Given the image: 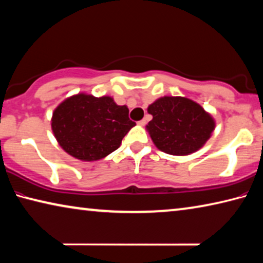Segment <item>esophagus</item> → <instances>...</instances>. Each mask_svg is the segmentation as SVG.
Wrapping results in <instances>:
<instances>
[{
  "label": "esophagus",
  "instance_id": "1",
  "mask_svg": "<svg viewBox=\"0 0 263 263\" xmlns=\"http://www.w3.org/2000/svg\"><path fill=\"white\" fill-rule=\"evenodd\" d=\"M145 124H146V119H141L138 122V125H140V126H144Z\"/></svg>",
  "mask_w": 263,
  "mask_h": 263
}]
</instances>
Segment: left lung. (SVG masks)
<instances>
[{
	"mask_svg": "<svg viewBox=\"0 0 263 263\" xmlns=\"http://www.w3.org/2000/svg\"><path fill=\"white\" fill-rule=\"evenodd\" d=\"M153 119L146 125L160 151L187 156L202 146L214 130L212 117L193 101L184 97H162L148 106Z\"/></svg>",
	"mask_w": 263,
	"mask_h": 263,
	"instance_id": "1",
	"label": "left lung"
}]
</instances>
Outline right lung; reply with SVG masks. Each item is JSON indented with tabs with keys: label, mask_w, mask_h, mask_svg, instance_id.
Listing matches in <instances>:
<instances>
[{
	"label": "right lung",
	"mask_w": 263,
	"mask_h": 263,
	"mask_svg": "<svg viewBox=\"0 0 263 263\" xmlns=\"http://www.w3.org/2000/svg\"><path fill=\"white\" fill-rule=\"evenodd\" d=\"M128 109L107 96L78 93L65 99L52 114L51 127L62 148L79 160H99L120 146L130 128Z\"/></svg>",
	"instance_id": "add662e5"
}]
</instances>
